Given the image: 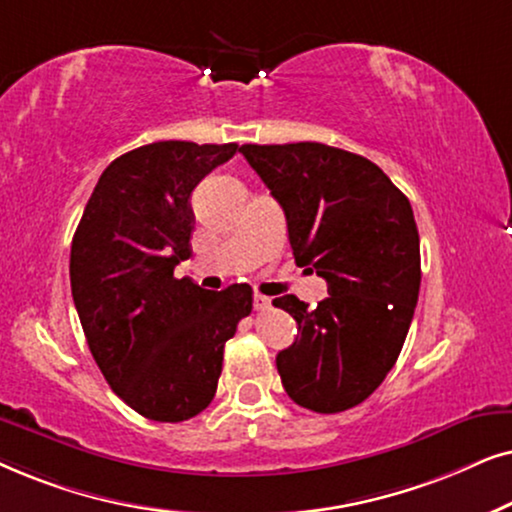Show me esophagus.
Instances as JSON below:
<instances>
[{
  "label": "esophagus",
  "instance_id": "esophagus-1",
  "mask_svg": "<svg viewBox=\"0 0 512 512\" xmlns=\"http://www.w3.org/2000/svg\"><path fill=\"white\" fill-rule=\"evenodd\" d=\"M252 306H255V311H267L269 306H271V299H269V297H264V295H260V292H257V295L252 297Z\"/></svg>",
  "mask_w": 512,
  "mask_h": 512
}]
</instances>
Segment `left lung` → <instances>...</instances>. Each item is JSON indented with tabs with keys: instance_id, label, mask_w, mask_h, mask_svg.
<instances>
[{
	"instance_id": "left-lung-1",
	"label": "left lung",
	"mask_w": 512,
	"mask_h": 512,
	"mask_svg": "<svg viewBox=\"0 0 512 512\" xmlns=\"http://www.w3.org/2000/svg\"><path fill=\"white\" fill-rule=\"evenodd\" d=\"M281 203L292 255L327 281L323 302L274 306L297 320L276 356L285 393L318 414L377 391L410 330L421 285L419 231L407 196L377 163L320 142L238 149Z\"/></svg>"
}]
</instances>
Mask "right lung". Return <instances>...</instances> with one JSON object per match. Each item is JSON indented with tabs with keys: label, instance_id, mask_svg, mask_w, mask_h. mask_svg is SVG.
<instances>
[{
	"label": "right lung",
	"instance_id": "right-lung-1",
	"mask_svg": "<svg viewBox=\"0 0 512 512\" xmlns=\"http://www.w3.org/2000/svg\"><path fill=\"white\" fill-rule=\"evenodd\" d=\"M238 152L163 140L102 170L72 238L70 283L107 384L152 421L177 424L215 398L224 344L252 311L250 285L203 290L173 271L192 255V192Z\"/></svg>",
	"mask_w": 512,
	"mask_h": 512
}]
</instances>
